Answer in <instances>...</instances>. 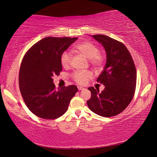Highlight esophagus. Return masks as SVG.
<instances>
[{
    "mask_svg": "<svg viewBox=\"0 0 157 157\" xmlns=\"http://www.w3.org/2000/svg\"><path fill=\"white\" fill-rule=\"evenodd\" d=\"M85 88H83V87H81V86H78V90H79V91H80V90H84Z\"/></svg>",
    "mask_w": 157,
    "mask_h": 157,
    "instance_id": "34e87169",
    "label": "esophagus"
}]
</instances>
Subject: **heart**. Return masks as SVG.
I'll return each instance as SVG.
<instances>
[{"label":"heart","instance_id":"b5f03b06","mask_svg":"<svg viewBox=\"0 0 157 157\" xmlns=\"http://www.w3.org/2000/svg\"><path fill=\"white\" fill-rule=\"evenodd\" d=\"M75 49L78 50L86 58L89 59V61L93 67L99 68L103 63L104 57L102 54L99 52L98 47L91 42L85 41L80 42L75 46ZM72 59V53L69 50L64 51L61 54L60 61L63 67H68ZM73 78L76 82L80 84H85L88 80L92 78V74L90 71H77L73 75Z\"/></svg>","mask_w":157,"mask_h":157}]
</instances>
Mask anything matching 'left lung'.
<instances>
[{"label": "left lung", "instance_id": "1", "mask_svg": "<svg viewBox=\"0 0 157 157\" xmlns=\"http://www.w3.org/2000/svg\"><path fill=\"white\" fill-rule=\"evenodd\" d=\"M91 36L103 46L107 59L97 79L105 88L101 92L94 87L88 88L91 92L88 106L99 116H115L124 110L134 97L137 80L135 65L129 51L121 42L103 35Z\"/></svg>", "mask_w": 157, "mask_h": 157}]
</instances>
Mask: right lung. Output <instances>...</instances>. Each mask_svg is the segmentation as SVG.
Instances as JSON below:
<instances>
[{"label":"right lung","mask_w":157,"mask_h":157,"mask_svg":"<svg viewBox=\"0 0 157 157\" xmlns=\"http://www.w3.org/2000/svg\"><path fill=\"white\" fill-rule=\"evenodd\" d=\"M78 38L46 37L33 45L23 58L19 73L21 96L28 109L44 119H54L67 111L78 91L71 85L56 90L54 75L62 70L60 58Z\"/></svg>","instance_id":"1"}]
</instances>
